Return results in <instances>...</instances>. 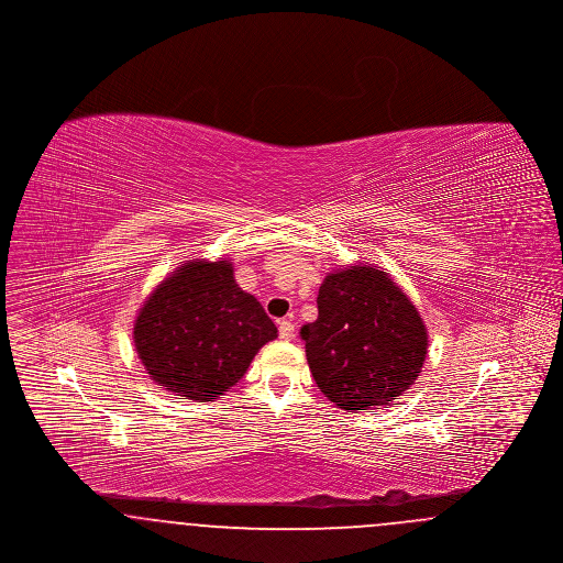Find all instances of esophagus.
Masks as SVG:
<instances>
[{
    "label": "esophagus",
    "mask_w": 563,
    "mask_h": 563,
    "mask_svg": "<svg viewBox=\"0 0 563 563\" xmlns=\"http://www.w3.org/2000/svg\"><path fill=\"white\" fill-rule=\"evenodd\" d=\"M278 338L283 342H291L295 338V324L291 321L278 322Z\"/></svg>",
    "instance_id": "obj_1"
}]
</instances>
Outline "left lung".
Here are the masks:
<instances>
[{
	"label": "left lung",
	"instance_id": "obj_1",
	"mask_svg": "<svg viewBox=\"0 0 563 563\" xmlns=\"http://www.w3.org/2000/svg\"><path fill=\"white\" fill-rule=\"evenodd\" d=\"M317 306L319 319L299 333L322 395L349 411L395 402L429 349L409 297L382 269L352 266L322 280Z\"/></svg>",
	"mask_w": 563,
	"mask_h": 563
}]
</instances>
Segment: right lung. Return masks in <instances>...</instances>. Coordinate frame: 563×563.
Listing matches in <instances>:
<instances>
[{
    "mask_svg": "<svg viewBox=\"0 0 563 563\" xmlns=\"http://www.w3.org/2000/svg\"><path fill=\"white\" fill-rule=\"evenodd\" d=\"M274 338L276 324L236 285L230 262L184 264L134 321V349L150 377L194 401L223 395Z\"/></svg>",
    "mask_w": 563,
    "mask_h": 563,
    "instance_id": "1",
    "label": "right lung"
}]
</instances>
